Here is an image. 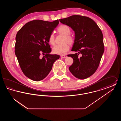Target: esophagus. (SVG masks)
Returning <instances> with one entry per match:
<instances>
[{
    "mask_svg": "<svg viewBox=\"0 0 121 121\" xmlns=\"http://www.w3.org/2000/svg\"><path fill=\"white\" fill-rule=\"evenodd\" d=\"M61 57L62 58H66L67 57V55H61Z\"/></svg>",
    "mask_w": 121,
    "mask_h": 121,
    "instance_id": "34e87169",
    "label": "esophagus"
}]
</instances>
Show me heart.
Here are the masks:
<instances>
[{
    "label": "heart",
    "instance_id": "obj_1",
    "mask_svg": "<svg viewBox=\"0 0 121 121\" xmlns=\"http://www.w3.org/2000/svg\"><path fill=\"white\" fill-rule=\"evenodd\" d=\"M58 31L59 33L64 35L63 40V42L64 43L62 44L55 45L52 48V52L55 54L64 55L69 49V46L67 42L69 44H72L73 42V39L69 35L71 31L70 28L68 26L65 25H61L58 28ZM48 41L51 45L54 44V36L53 34H51L49 35Z\"/></svg>",
    "mask_w": 121,
    "mask_h": 121
}]
</instances>
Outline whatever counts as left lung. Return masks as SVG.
<instances>
[{"mask_svg": "<svg viewBox=\"0 0 121 121\" xmlns=\"http://www.w3.org/2000/svg\"><path fill=\"white\" fill-rule=\"evenodd\" d=\"M63 24L74 31L75 39L72 51L69 54L73 59L69 71L76 78L84 79L96 72L104 51L103 35L101 29L92 19L80 15H72L59 19ZM79 53L81 54L80 57Z\"/></svg>", "mask_w": 121, "mask_h": 121, "instance_id": "8db88e82", "label": "left lung"}]
</instances>
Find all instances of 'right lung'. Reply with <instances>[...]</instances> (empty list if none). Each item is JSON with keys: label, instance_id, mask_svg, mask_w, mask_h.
Here are the masks:
<instances>
[{"label": "right lung", "instance_id": "right-lung-1", "mask_svg": "<svg viewBox=\"0 0 121 121\" xmlns=\"http://www.w3.org/2000/svg\"><path fill=\"white\" fill-rule=\"evenodd\" d=\"M59 23L58 20L48 22L35 20L26 23L16 36L15 53L23 73L30 79L39 81L52 70L54 62L60 58L51 54L49 36ZM41 52L46 54L42 58Z\"/></svg>", "mask_w": 121, "mask_h": 121}]
</instances>
